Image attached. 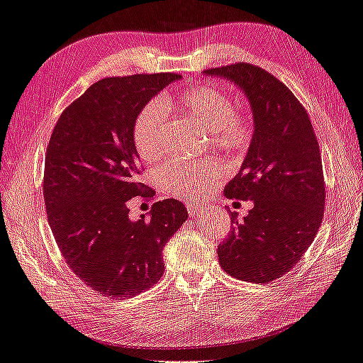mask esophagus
I'll return each mask as SVG.
<instances>
[{"label": "esophagus", "mask_w": 363, "mask_h": 363, "mask_svg": "<svg viewBox=\"0 0 363 363\" xmlns=\"http://www.w3.org/2000/svg\"><path fill=\"white\" fill-rule=\"evenodd\" d=\"M186 208H188V213L191 214V216H196V214H199V213H202L205 208H206V205L203 203V202H197V201H189L188 203H186Z\"/></svg>", "instance_id": "esophagus-1"}]
</instances>
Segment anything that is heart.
Instances as JSON below:
<instances>
[{
  "mask_svg": "<svg viewBox=\"0 0 363 363\" xmlns=\"http://www.w3.org/2000/svg\"><path fill=\"white\" fill-rule=\"evenodd\" d=\"M167 109H180L214 133L218 143L230 150H244L254 138V122L244 111L235 109L230 94L214 86H196L153 100L140 109L133 125V145L140 160L160 157L166 145ZM224 175L220 162L197 164L175 160L162 166L158 179L174 196L202 194Z\"/></svg>",
  "mask_w": 363,
  "mask_h": 363,
  "instance_id": "b5f03b06",
  "label": "heart"
}]
</instances>
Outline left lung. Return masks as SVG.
Wrapping results in <instances>:
<instances>
[{
    "label": "left lung",
    "mask_w": 363,
    "mask_h": 363,
    "mask_svg": "<svg viewBox=\"0 0 363 363\" xmlns=\"http://www.w3.org/2000/svg\"><path fill=\"white\" fill-rule=\"evenodd\" d=\"M242 89L254 113V138L228 199L254 208L218 246L227 274L269 284L298 263L323 223L324 188L318 139L301 101L282 81L258 65L236 62L205 70Z\"/></svg>",
    "instance_id": "left-lung-1"
}]
</instances>
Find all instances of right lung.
Listing matches in <instances>:
<instances>
[{
  "label": "right lung",
  "instance_id": "obj_1",
  "mask_svg": "<svg viewBox=\"0 0 363 363\" xmlns=\"http://www.w3.org/2000/svg\"><path fill=\"white\" fill-rule=\"evenodd\" d=\"M177 73L103 78L62 111L43 171L50 228L73 274L103 296L127 299L164 272L162 247L188 219L175 199L155 202L150 219L131 220L130 199H153L138 182L133 125Z\"/></svg>",
  "mask_w": 363,
  "mask_h": 363
}]
</instances>
